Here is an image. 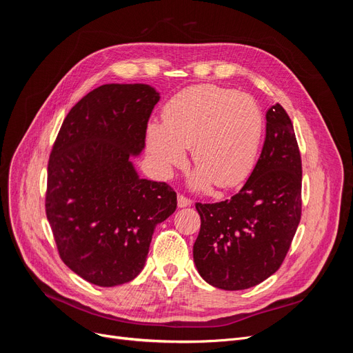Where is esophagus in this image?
<instances>
[{
	"instance_id": "obj_1",
	"label": "esophagus",
	"mask_w": 353,
	"mask_h": 353,
	"mask_svg": "<svg viewBox=\"0 0 353 353\" xmlns=\"http://www.w3.org/2000/svg\"><path fill=\"white\" fill-rule=\"evenodd\" d=\"M191 205H193V200L183 196V194L178 196V208H187V206H191Z\"/></svg>"
}]
</instances>
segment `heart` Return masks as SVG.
Returning a JSON list of instances; mask_svg holds the SVG:
<instances>
[{
	"instance_id": "1",
	"label": "heart",
	"mask_w": 353,
	"mask_h": 353,
	"mask_svg": "<svg viewBox=\"0 0 353 353\" xmlns=\"http://www.w3.org/2000/svg\"><path fill=\"white\" fill-rule=\"evenodd\" d=\"M263 135L258 103L245 94L196 85L170 99L162 112V125L147 128V148L162 172L185 160L190 147L197 170L193 185L230 188L250 174Z\"/></svg>"
}]
</instances>
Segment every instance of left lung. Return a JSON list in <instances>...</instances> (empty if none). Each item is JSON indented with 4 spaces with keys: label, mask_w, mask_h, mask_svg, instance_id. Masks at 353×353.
I'll use <instances>...</instances> for the list:
<instances>
[{
    "label": "left lung",
    "mask_w": 353,
    "mask_h": 353,
    "mask_svg": "<svg viewBox=\"0 0 353 353\" xmlns=\"http://www.w3.org/2000/svg\"><path fill=\"white\" fill-rule=\"evenodd\" d=\"M196 209L201 223L193 258L206 283L244 290L279 271L302 216V159L281 104L266 112L262 153L243 188Z\"/></svg>",
    "instance_id": "obj_1"
}]
</instances>
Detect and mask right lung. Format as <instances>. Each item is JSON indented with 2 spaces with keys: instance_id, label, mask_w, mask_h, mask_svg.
<instances>
[{
  "instance_id": "right-lung-1",
  "label": "right lung",
  "mask_w": 353,
  "mask_h": 353,
  "mask_svg": "<svg viewBox=\"0 0 353 353\" xmlns=\"http://www.w3.org/2000/svg\"><path fill=\"white\" fill-rule=\"evenodd\" d=\"M160 99L145 83H105L73 105L48 160L46 213L61 261L83 280L114 287L141 272L157 223L176 209L166 183L131 162Z\"/></svg>"
}]
</instances>
